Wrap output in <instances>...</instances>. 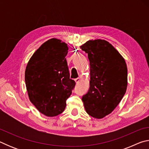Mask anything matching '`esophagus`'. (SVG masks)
<instances>
[{
	"instance_id": "34e87169",
	"label": "esophagus",
	"mask_w": 149,
	"mask_h": 149,
	"mask_svg": "<svg viewBox=\"0 0 149 149\" xmlns=\"http://www.w3.org/2000/svg\"><path fill=\"white\" fill-rule=\"evenodd\" d=\"M80 81H81V79H80L79 77H78V78H76V79H75V83H76L77 84Z\"/></svg>"
}]
</instances>
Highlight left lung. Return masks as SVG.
Returning a JSON list of instances; mask_svg holds the SVG:
<instances>
[{
  "label": "left lung",
  "instance_id": "1",
  "mask_svg": "<svg viewBox=\"0 0 149 149\" xmlns=\"http://www.w3.org/2000/svg\"><path fill=\"white\" fill-rule=\"evenodd\" d=\"M88 54L90 87L83 96L88 114L102 119L112 112L126 92L127 68L120 52L103 39H91L80 47Z\"/></svg>",
  "mask_w": 149,
  "mask_h": 149
}]
</instances>
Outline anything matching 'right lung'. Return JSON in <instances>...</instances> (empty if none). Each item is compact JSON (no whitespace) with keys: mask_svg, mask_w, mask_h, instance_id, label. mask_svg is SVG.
<instances>
[{"mask_svg":"<svg viewBox=\"0 0 149 149\" xmlns=\"http://www.w3.org/2000/svg\"><path fill=\"white\" fill-rule=\"evenodd\" d=\"M68 52L65 42L52 38L41 45L27 64L25 81L29 99L48 117L56 116L64 110L65 100L75 87V82L70 79Z\"/></svg>","mask_w":149,"mask_h":149,"instance_id":"right-lung-1","label":"right lung"}]
</instances>
